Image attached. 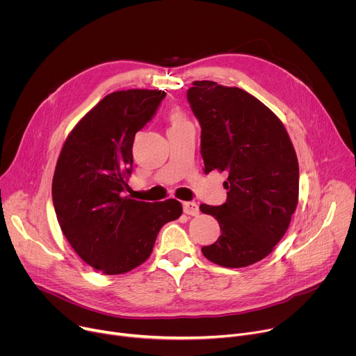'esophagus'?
Listing matches in <instances>:
<instances>
[{
    "mask_svg": "<svg viewBox=\"0 0 356 356\" xmlns=\"http://www.w3.org/2000/svg\"><path fill=\"white\" fill-rule=\"evenodd\" d=\"M182 207H184V212H185L186 215H193V216H195V215H198V213H200V207H198V204H197V202H191V201H188V202H184V204H182Z\"/></svg>",
    "mask_w": 356,
    "mask_h": 356,
    "instance_id": "esophagus-1",
    "label": "esophagus"
}]
</instances>
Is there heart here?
<instances>
[{
    "instance_id": "heart-1",
    "label": "heart",
    "mask_w": 356,
    "mask_h": 356,
    "mask_svg": "<svg viewBox=\"0 0 356 356\" xmlns=\"http://www.w3.org/2000/svg\"><path fill=\"white\" fill-rule=\"evenodd\" d=\"M170 121H171L172 127L181 125V124H185V122H186L185 118H184V115H182L179 111H172V113L170 114Z\"/></svg>"
}]
</instances>
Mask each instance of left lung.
<instances>
[{
  "label": "left lung",
  "mask_w": 356,
  "mask_h": 356,
  "mask_svg": "<svg viewBox=\"0 0 356 356\" xmlns=\"http://www.w3.org/2000/svg\"><path fill=\"white\" fill-rule=\"evenodd\" d=\"M186 99L201 125L205 174L227 172V201L201 204L221 236L202 247L211 262L242 268L266 255L285 235L298 204L299 167L284 124L241 88L194 81Z\"/></svg>",
  "instance_id": "8db88e82"
}]
</instances>
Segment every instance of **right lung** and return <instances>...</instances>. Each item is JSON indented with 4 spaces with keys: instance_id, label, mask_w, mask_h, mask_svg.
Wrapping results in <instances>:
<instances>
[{
    "instance_id": "right-lung-1",
    "label": "right lung",
    "mask_w": 356,
    "mask_h": 356,
    "mask_svg": "<svg viewBox=\"0 0 356 356\" xmlns=\"http://www.w3.org/2000/svg\"><path fill=\"white\" fill-rule=\"evenodd\" d=\"M165 92L127 90L104 97L68 135L52 179L58 224L74 251L106 275L148 259L159 229L182 213L177 200L124 197L135 134L155 115Z\"/></svg>"
}]
</instances>
